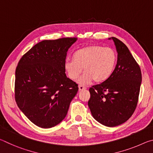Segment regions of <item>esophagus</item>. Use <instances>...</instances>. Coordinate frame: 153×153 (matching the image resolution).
Instances as JSON below:
<instances>
[{"label": "esophagus", "instance_id": "esophagus-1", "mask_svg": "<svg viewBox=\"0 0 153 153\" xmlns=\"http://www.w3.org/2000/svg\"><path fill=\"white\" fill-rule=\"evenodd\" d=\"M86 88L85 86H82V85H79V90H80V91H81V90H86Z\"/></svg>", "mask_w": 153, "mask_h": 153}]
</instances>
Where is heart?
Wrapping results in <instances>:
<instances>
[{
    "label": "heart",
    "mask_w": 153,
    "mask_h": 153,
    "mask_svg": "<svg viewBox=\"0 0 153 153\" xmlns=\"http://www.w3.org/2000/svg\"><path fill=\"white\" fill-rule=\"evenodd\" d=\"M117 55L115 50L100 45L85 46L76 52L74 59H67L64 68L71 79H76L82 73L84 74L77 79L79 84L85 85L93 79L101 83L109 77L115 69Z\"/></svg>",
    "instance_id": "1"
}]
</instances>
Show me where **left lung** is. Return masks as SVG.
<instances>
[{"mask_svg": "<svg viewBox=\"0 0 153 153\" xmlns=\"http://www.w3.org/2000/svg\"><path fill=\"white\" fill-rule=\"evenodd\" d=\"M111 38L118 53L115 68L106 81L90 88L88 104L96 120L105 126L115 127L126 122L135 111L142 73L125 44Z\"/></svg>", "mask_w": 153, "mask_h": 153, "instance_id": "8db88e82", "label": "left lung"}]
</instances>
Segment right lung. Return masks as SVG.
Here are the masks:
<instances>
[{
  "label": "right lung",
  "mask_w": 153,
  "mask_h": 153,
  "mask_svg": "<svg viewBox=\"0 0 153 153\" xmlns=\"http://www.w3.org/2000/svg\"><path fill=\"white\" fill-rule=\"evenodd\" d=\"M77 38L43 40L28 51L15 70V99L38 127L50 128L64 120L78 85L67 77L64 63Z\"/></svg>",
  "instance_id": "1"
}]
</instances>
